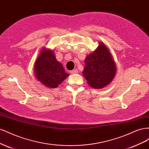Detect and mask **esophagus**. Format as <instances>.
<instances>
[{
  "mask_svg": "<svg viewBox=\"0 0 149 149\" xmlns=\"http://www.w3.org/2000/svg\"><path fill=\"white\" fill-rule=\"evenodd\" d=\"M78 70L77 69H75V70H71L70 71V73H71V74H75V73H78Z\"/></svg>",
  "mask_w": 149,
  "mask_h": 149,
  "instance_id": "obj_1",
  "label": "esophagus"
}]
</instances>
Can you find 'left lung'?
Masks as SVG:
<instances>
[{
  "mask_svg": "<svg viewBox=\"0 0 149 149\" xmlns=\"http://www.w3.org/2000/svg\"><path fill=\"white\" fill-rule=\"evenodd\" d=\"M116 71V63L111 52L104 43L100 42L97 48L86 58L83 74L89 86L101 89L112 81Z\"/></svg>",
  "mask_w": 149,
  "mask_h": 149,
  "instance_id": "obj_1",
  "label": "left lung"
}]
</instances>
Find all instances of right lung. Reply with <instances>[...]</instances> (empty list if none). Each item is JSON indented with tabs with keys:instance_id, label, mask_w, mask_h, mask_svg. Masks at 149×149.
Here are the masks:
<instances>
[{
	"instance_id": "obj_1",
	"label": "right lung",
	"mask_w": 149,
	"mask_h": 149,
	"mask_svg": "<svg viewBox=\"0 0 149 149\" xmlns=\"http://www.w3.org/2000/svg\"><path fill=\"white\" fill-rule=\"evenodd\" d=\"M34 73L39 81L49 88H57L69 76L56 60L53 51L45 48L42 49L35 63Z\"/></svg>"
}]
</instances>
